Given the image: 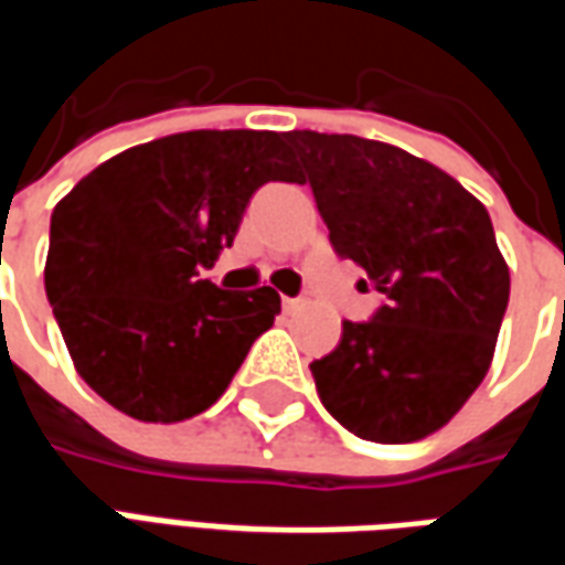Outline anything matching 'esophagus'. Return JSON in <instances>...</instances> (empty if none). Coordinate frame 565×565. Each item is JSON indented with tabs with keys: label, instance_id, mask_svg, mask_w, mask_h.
<instances>
[{
	"label": "esophagus",
	"instance_id": "esophagus-1",
	"mask_svg": "<svg viewBox=\"0 0 565 565\" xmlns=\"http://www.w3.org/2000/svg\"><path fill=\"white\" fill-rule=\"evenodd\" d=\"M299 308H302L299 299H284V311H299Z\"/></svg>",
	"mask_w": 565,
	"mask_h": 565
}]
</instances>
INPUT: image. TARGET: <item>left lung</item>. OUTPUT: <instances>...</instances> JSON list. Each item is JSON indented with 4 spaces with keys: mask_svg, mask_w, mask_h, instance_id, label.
Listing matches in <instances>:
<instances>
[{
    "mask_svg": "<svg viewBox=\"0 0 565 565\" xmlns=\"http://www.w3.org/2000/svg\"><path fill=\"white\" fill-rule=\"evenodd\" d=\"M335 254L363 266L384 306L342 323V342L311 363L323 408L369 441L436 433L484 381L509 266L490 214L441 172L387 141L287 132Z\"/></svg>",
    "mask_w": 565,
    "mask_h": 565,
    "instance_id": "1",
    "label": "left lung"
}]
</instances>
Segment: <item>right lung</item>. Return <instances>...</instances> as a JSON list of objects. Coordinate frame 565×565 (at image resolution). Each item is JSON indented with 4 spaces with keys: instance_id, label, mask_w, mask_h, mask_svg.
<instances>
[{
    "instance_id": "1",
    "label": "right lung",
    "mask_w": 565,
    "mask_h": 565,
    "mask_svg": "<svg viewBox=\"0 0 565 565\" xmlns=\"http://www.w3.org/2000/svg\"><path fill=\"white\" fill-rule=\"evenodd\" d=\"M296 174L287 132L193 129L117 153L56 202L44 290L105 403L178 424L221 399L281 296L221 290L199 269L233 245L257 186Z\"/></svg>"
}]
</instances>
